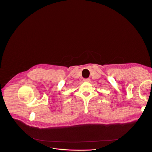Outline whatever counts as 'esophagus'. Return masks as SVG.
I'll return each mask as SVG.
<instances>
[{
  "label": "esophagus",
  "mask_w": 152,
  "mask_h": 152,
  "mask_svg": "<svg viewBox=\"0 0 152 152\" xmlns=\"http://www.w3.org/2000/svg\"><path fill=\"white\" fill-rule=\"evenodd\" d=\"M84 82H90V79H83V80Z\"/></svg>",
  "instance_id": "obj_1"
}]
</instances>
